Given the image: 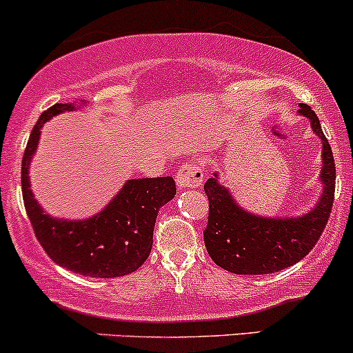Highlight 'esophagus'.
Returning <instances> with one entry per match:
<instances>
[{"instance_id":"esophagus-1","label":"esophagus","mask_w":353,"mask_h":353,"mask_svg":"<svg viewBox=\"0 0 353 353\" xmlns=\"http://www.w3.org/2000/svg\"><path fill=\"white\" fill-rule=\"evenodd\" d=\"M176 185L178 188H196L203 181V170L196 163H185L180 166L176 173Z\"/></svg>"}]
</instances>
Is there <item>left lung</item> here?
Returning <instances> with one entry per match:
<instances>
[{
    "label": "left lung",
    "mask_w": 353,
    "mask_h": 353,
    "mask_svg": "<svg viewBox=\"0 0 353 353\" xmlns=\"http://www.w3.org/2000/svg\"><path fill=\"white\" fill-rule=\"evenodd\" d=\"M299 114L322 141L320 193L316 203L302 215L265 216L243 208L221 183L215 172L205 183L210 201L208 225L203 232L210 259L236 275H265L295 265L314 248L330 216L335 192V163L332 148L315 112L299 103Z\"/></svg>",
    "instance_id": "1"
}]
</instances>
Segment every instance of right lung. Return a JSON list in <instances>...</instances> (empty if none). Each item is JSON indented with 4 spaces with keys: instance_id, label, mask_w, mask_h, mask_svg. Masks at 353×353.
<instances>
[{
    "instance_id": "obj_1",
    "label": "right lung",
    "mask_w": 353,
    "mask_h": 353,
    "mask_svg": "<svg viewBox=\"0 0 353 353\" xmlns=\"http://www.w3.org/2000/svg\"><path fill=\"white\" fill-rule=\"evenodd\" d=\"M88 105L85 100L57 103L41 113L23 155V200L34 235L54 263L85 276L114 279L138 270L148 259L158 212L175 198L176 188L172 176L130 178L94 215L81 220L50 215L34 198L30 181L41 128L51 118Z\"/></svg>"
}]
</instances>
